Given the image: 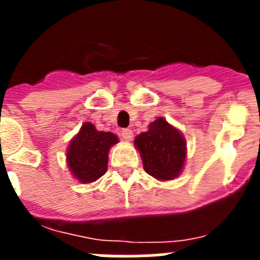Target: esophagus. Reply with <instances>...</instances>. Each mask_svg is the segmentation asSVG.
<instances>
[{"label": "esophagus", "mask_w": 260, "mask_h": 260, "mask_svg": "<svg viewBox=\"0 0 260 260\" xmlns=\"http://www.w3.org/2000/svg\"><path fill=\"white\" fill-rule=\"evenodd\" d=\"M121 137H122V139H125V141H130L133 138V132L130 128H123L122 132H121Z\"/></svg>", "instance_id": "34e87169"}]
</instances>
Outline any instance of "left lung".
Returning a JSON list of instances; mask_svg holds the SVG:
<instances>
[{"instance_id":"left-lung-1","label":"left lung","mask_w":260,"mask_h":260,"mask_svg":"<svg viewBox=\"0 0 260 260\" xmlns=\"http://www.w3.org/2000/svg\"><path fill=\"white\" fill-rule=\"evenodd\" d=\"M134 144L141 152L144 171L156 180H173L182 171L186 158L185 138L162 117L150 123L148 132L138 135Z\"/></svg>"}]
</instances>
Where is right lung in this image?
<instances>
[{
	"instance_id": "1",
	"label": "right lung",
	"mask_w": 260,
	"mask_h": 260,
	"mask_svg": "<svg viewBox=\"0 0 260 260\" xmlns=\"http://www.w3.org/2000/svg\"><path fill=\"white\" fill-rule=\"evenodd\" d=\"M118 142L109 132H99L86 122L68 148V165L73 176L82 183H91L104 176L108 167V152Z\"/></svg>"
}]
</instances>
